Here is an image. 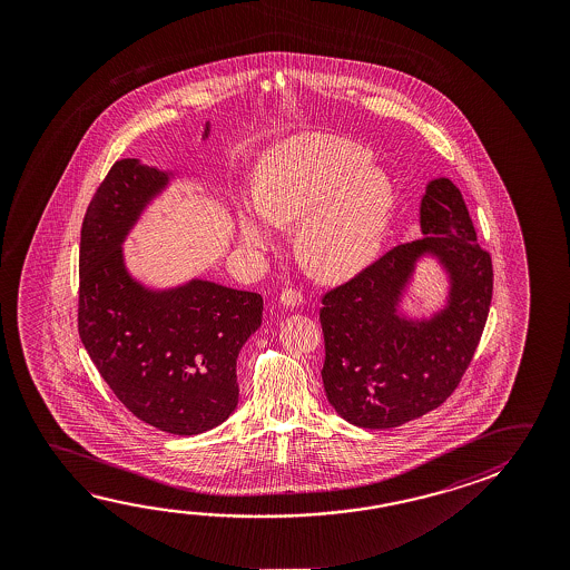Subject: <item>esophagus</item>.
Segmentation results:
<instances>
[{
    "label": "esophagus",
    "mask_w": 570,
    "mask_h": 570,
    "mask_svg": "<svg viewBox=\"0 0 570 570\" xmlns=\"http://www.w3.org/2000/svg\"><path fill=\"white\" fill-rule=\"evenodd\" d=\"M281 304L284 308H299L304 304V298H302V294L296 292V289H284L281 294Z\"/></svg>",
    "instance_id": "1"
}]
</instances>
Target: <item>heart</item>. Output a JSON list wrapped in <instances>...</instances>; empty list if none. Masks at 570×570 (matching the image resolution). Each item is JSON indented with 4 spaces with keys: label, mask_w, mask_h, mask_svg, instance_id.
Returning a JSON list of instances; mask_svg holds the SVG:
<instances>
[{
    "label": "heart",
    "mask_w": 570,
    "mask_h": 570,
    "mask_svg": "<svg viewBox=\"0 0 570 570\" xmlns=\"http://www.w3.org/2000/svg\"><path fill=\"white\" fill-rule=\"evenodd\" d=\"M374 155L332 135H294L262 155L254 205L238 206L236 233L246 250L278 244L276 225H296L304 261L324 278L354 276L382 248L395 190Z\"/></svg>",
    "instance_id": "heart-1"
}]
</instances>
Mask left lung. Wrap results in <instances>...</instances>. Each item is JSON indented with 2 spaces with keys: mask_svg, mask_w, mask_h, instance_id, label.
<instances>
[{
  "mask_svg": "<svg viewBox=\"0 0 570 570\" xmlns=\"http://www.w3.org/2000/svg\"><path fill=\"white\" fill-rule=\"evenodd\" d=\"M420 228L421 240L393 248L322 299L327 402L364 430L397 428L445 402L489 316L491 256L476 243L465 198L451 178L425 185ZM423 261L436 262L446 296L430 317H413L404 299Z\"/></svg>",
  "mask_w": 570,
  "mask_h": 570,
  "instance_id": "8db88e82",
  "label": "left lung"
}]
</instances>
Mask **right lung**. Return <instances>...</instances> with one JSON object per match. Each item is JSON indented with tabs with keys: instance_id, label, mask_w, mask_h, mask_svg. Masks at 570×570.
Returning <instances> with one entry per match:
<instances>
[{
	"instance_id": "obj_1",
	"label": "right lung",
	"mask_w": 570,
	"mask_h": 570,
	"mask_svg": "<svg viewBox=\"0 0 570 570\" xmlns=\"http://www.w3.org/2000/svg\"><path fill=\"white\" fill-rule=\"evenodd\" d=\"M178 177L122 159L97 188L81 228L79 336L132 415L173 435H198L238 405L236 360L261 327L262 296L205 278L160 288L129 271L122 244Z\"/></svg>"
}]
</instances>
